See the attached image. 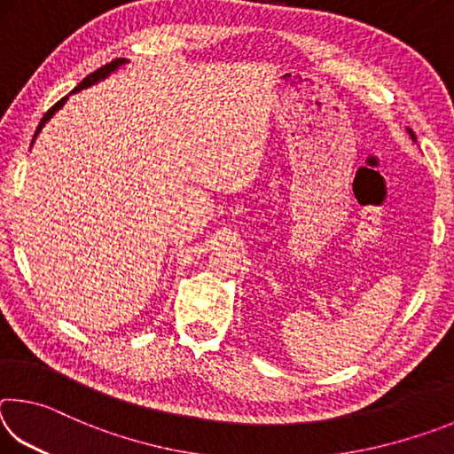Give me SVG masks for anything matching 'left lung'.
Returning a JSON list of instances; mask_svg holds the SVG:
<instances>
[{
    "label": "left lung",
    "mask_w": 454,
    "mask_h": 454,
    "mask_svg": "<svg viewBox=\"0 0 454 454\" xmlns=\"http://www.w3.org/2000/svg\"><path fill=\"white\" fill-rule=\"evenodd\" d=\"M409 134H411V137H412V140H414V142H417V137H414V132H412V129H411V128H409Z\"/></svg>",
    "instance_id": "obj_1"
}]
</instances>
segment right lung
Segmentation results:
<instances>
[{
	"label": "right lung",
	"mask_w": 454,
	"mask_h": 454,
	"mask_svg": "<svg viewBox=\"0 0 454 454\" xmlns=\"http://www.w3.org/2000/svg\"><path fill=\"white\" fill-rule=\"evenodd\" d=\"M126 61H128L126 58H118V59H112V61H110V64H106V66H102V67H99V70H96L94 74H90V75H88V78H83V80H82V82L78 83V86H75V88H74V91H72V94H75V91H80V90H83V88H90V86H94V83H98V82H102V80H106V78H107V75H110L112 72H116L120 66H124V64H126ZM66 99H67V96H66V98H61L58 104H53V106L50 107V110L43 114V118H42V121H40V126H37V129H35V134H34V140H35V137H37V134H40V132H42V128L45 126V121H48V120H50V118L53 116V114H56V112L59 110V107L66 104ZM32 144H34V142H32Z\"/></svg>",
	"instance_id": "add662e5"
}]
</instances>
